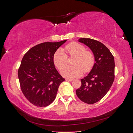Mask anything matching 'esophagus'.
Returning a JSON list of instances; mask_svg holds the SVG:
<instances>
[{"mask_svg": "<svg viewBox=\"0 0 133 133\" xmlns=\"http://www.w3.org/2000/svg\"><path fill=\"white\" fill-rule=\"evenodd\" d=\"M65 80H66V81H69V82H72L73 80V79H69V78H66Z\"/></svg>", "mask_w": 133, "mask_h": 133, "instance_id": "1", "label": "esophagus"}]
</instances>
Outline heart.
<instances>
[{"mask_svg": "<svg viewBox=\"0 0 133 133\" xmlns=\"http://www.w3.org/2000/svg\"><path fill=\"white\" fill-rule=\"evenodd\" d=\"M64 50L59 49L53 55V62L55 65L60 70L67 63V57L74 56L72 64L73 66L67 67L61 71V74L66 78H73L78 77L85 72L90 71L94 64V55L92 52L86 50L82 44L72 42L65 46Z\"/></svg>", "mask_w": 133, "mask_h": 133, "instance_id": "1", "label": "heart"}]
</instances>
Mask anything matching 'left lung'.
<instances>
[{
	"instance_id": "left-lung-1",
	"label": "left lung",
	"mask_w": 133,
	"mask_h": 133,
	"mask_svg": "<svg viewBox=\"0 0 133 133\" xmlns=\"http://www.w3.org/2000/svg\"><path fill=\"white\" fill-rule=\"evenodd\" d=\"M79 42L90 48L95 63L87 76L81 79L82 85L76 94L82 102L92 104L101 100L109 90L114 80L113 55L103 43L90 38H80Z\"/></svg>"
}]
</instances>
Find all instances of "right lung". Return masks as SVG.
Segmentation results:
<instances>
[{"label": "right lung", "instance_id": "obj_1", "mask_svg": "<svg viewBox=\"0 0 133 133\" xmlns=\"http://www.w3.org/2000/svg\"><path fill=\"white\" fill-rule=\"evenodd\" d=\"M66 41L39 44L24 55L18 71L20 86L25 97L34 105H50L60 84L65 80L55 69L53 55Z\"/></svg>", "mask_w": 133, "mask_h": 133}]
</instances>
